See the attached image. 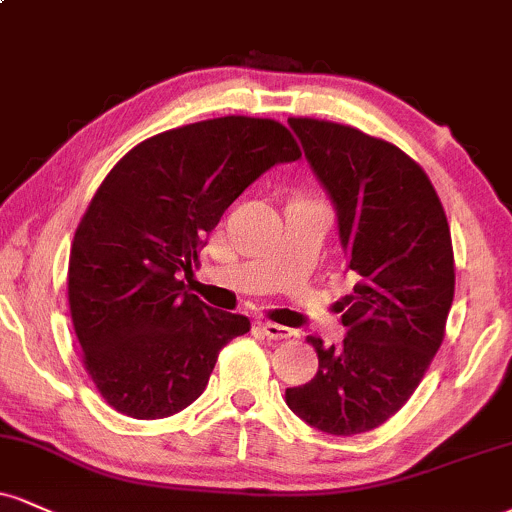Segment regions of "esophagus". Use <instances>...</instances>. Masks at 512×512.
<instances>
[{"label": "esophagus", "mask_w": 512, "mask_h": 512, "mask_svg": "<svg viewBox=\"0 0 512 512\" xmlns=\"http://www.w3.org/2000/svg\"><path fill=\"white\" fill-rule=\"evenodd\" d=\"M260 331L269 338V341H286V338L295 336L293 329H288V326H281V324H274V322H260Z\"/></svg>", "instance_id": "1"}]
</instances>
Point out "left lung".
Wrapping results in <instances>:
<instances>
[{
    "label": "left lung",
    "mask_w": 512,
    "mask_h": 512,
    "mask_svg": "<svg viewBox=\"0 0 512 512\" xmlns=\"http://www.w3.org/2000/svg\"><path fill=\"white\" fill-rule=\"evenodd\" d=\"M338 214L357 283L341 303L343 346L317 350L315 379L286 403L319 432L377 429L408 403L432 365L453 305L451 229L436 190L396 145L343 123L288 119Z\"/></svg>",
    "instance_id": "8db88e82"
}]
</instances>
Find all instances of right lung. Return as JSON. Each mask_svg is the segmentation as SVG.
<instances>
[{
    "instance_id": "right-lung-1",
    "label": "right lung",
    "mask_w": 512,
    "mask_h": 512,
    "mask_svg": "<svg viewBox=\"0 0 512 512\" xmlns=\"http://www.w3.org/2000/svg\"><path fill=\"white\" fill-rule=\"evenodd\" d=\"M300 147L274 119L221 116L171 128L123 155L92 195L69 257L83 365L123 415L159 420L205 391L219 350L250 319L186 291L221 214Z\"/></svg>"
}]
</instances>
